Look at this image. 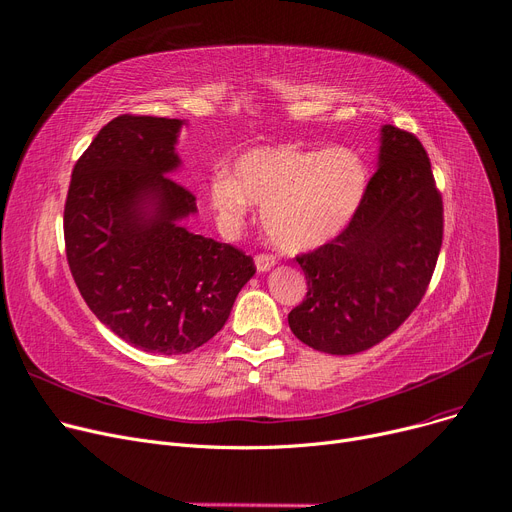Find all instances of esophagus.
I'll list each match as a JSON object with an SVG mask.
<instances>
[{"mask_svg":"<svg viewBox=\"0 0 512 512\" xmlns=\"http://www.w3.org/2000/svg\"><path fill=\"white\" fill-rule=\"evenodd\" d=\"M254 264H256V271L258 273H266V271L273 269V266L277 264V260L273 256H269V254H258Z\"/></svg>","mask_w":512,"mask_h":512,"instance_id":"1","label":"esophagus"}]
</instances>
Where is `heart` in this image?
<instances>
[{
    "instance_id": "heart-1",
    "label": "heart",
    "mask_w": 512,
    "mask_h": 512,
    "mask_svg": "<svg viewBox=\"0 0 512 512\" xmlns=\"http://www.w3.org/2000/svg\"><path fill=\"white\" fill-rule=\"evenodd\" d=\"M367 185V164L344 145L327 150L260 145L235 160L231 175L221 170L210 179L208 200L227 227L246 221L252 204L260 206L269 241L281 252L298 254L342 233Z\"/></svg>"
}]
</instances>
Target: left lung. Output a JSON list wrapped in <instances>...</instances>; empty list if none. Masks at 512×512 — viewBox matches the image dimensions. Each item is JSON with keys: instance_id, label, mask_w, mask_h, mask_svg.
Segmentation results:
<instances>
[{"instance_id": "obj_1", "label": "left lung", "mask_w": 512, "mask_h": 512, "mask_svg": "<svg viewBox=\"0 0 512 512\" xmlns=\"http://www.w3.org/2000/svg\"><path fill=\"white\" fill-rule=\"evenodd\" d=\"M442 233V196L425 148L412 133L383 125L377 173L350 225L296 258L308 294L289 312V329L327 354L373 348L419 306Z\"/></svg>"}]
</instances>
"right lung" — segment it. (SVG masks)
I'll return each instance as SVG.
<instances>
[{
	"instance_id": "right-lung-1",
	"label": "right lung",
	"mask_w": 512,
	"mask_h": 512,
	"mask_svg": "<svg viewBox=\"0 0 512 512\" xmlns=\"http://www.w3.org/2000/svg\"><path fill=\"white\" fill-rule=\"evenodd\" d=\"M185 120L123 114L72 168L64 206L70 273L91 312L123 342L187 354L227 323L256 269L229 243L185 227L196 198L168 175Z\"/></svg>"
}]
</instances>
